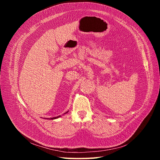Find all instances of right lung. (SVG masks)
I'll return each mask as SVG.
<instances>
[{"label": "right lung", "instance_id": "add662e5", "mask_svg": "<svg viewBox=\"0 0 160 160\" xmlns=\"http://www.w3.org/2000/svg\"><path fill=\"white\" fill-rule=\"evenodd\" d=\"M69 112V111H67V112H65L63 115H65V114H66L67 113H68ZM60 117H61V115H59V116H57V117H55V118H49V119H57V118H60Z\"/></svg>", "mask_w": 160, "mask_h": 160}]
</instances>
